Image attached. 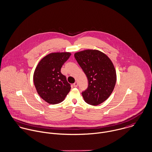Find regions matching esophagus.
<instances>
[{"label":"esophagus","instance_id":"1","mask_svg":"<svg viewBox=\"0 0 152 152\" xmlns=\"http://www.w3.org/2000/svg\"><path fill=\"white\" fill-rule=\"evenodd\" d=\"M73 86H74V87H77L78 86V83H77V82H75V83H74Z\"/></svg>","mask_w":152,"mask_h":152}]
</instances>
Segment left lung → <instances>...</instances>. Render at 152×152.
<instances>
[{
	"label": "left lung",
	"mask_w": 152,
	"mask_h": 152,
	"mask_svg": "<svg viewBox=\"0 0 152 152\" xmlns=\"http://www.w3.org/2000/svg\"><path fill=\"white\" fill-rule=\"evenodd\" d=\"M75 58L86 75L88 86L82 93L84 101L98 105L111 94L117 80L114 66L108 56L97 50H86L74 53Z\"/></svg>",
	"instance_id": "8db88e82"
}]
</instances>
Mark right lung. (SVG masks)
Listing matches in <instances>:
<instances>
[{
    "instance_id": "obj_1",
    "label": "right lung",
    "mask_w": 152,
    "mask_h": 152,
    "mask_svg": "<svg viewBox=\"0 0 152 152\" xmlns=\"http://www.w3.org/2000/svg\"><path fill=\"white\" fill-rule=\"evenodd\" d=\"M70 52H53L45 56L38 64L34 73V83L39 96L50 104L64 101L71 90L70 84L61 72Z\"/></svg>"
}]
</instances>
